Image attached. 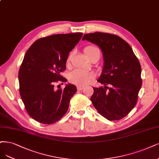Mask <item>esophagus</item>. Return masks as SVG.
<instances>
[{
    "mask_svg": "<svg viewBox=\"0 0 159 159\" xmlns=\"http://www.w3.org/2000/svg\"><path fill=\"white\" fill-rule=\"evenodd\" d=\"M84 88V86H78L77 87V89L78 90V91H81V90H82Z\"/></svg>",
    "mask_w": 159,
    "mask_h": 159,
    "instance_id": "esophagus-1",
    "label": "esophagus"
}]
</instances>
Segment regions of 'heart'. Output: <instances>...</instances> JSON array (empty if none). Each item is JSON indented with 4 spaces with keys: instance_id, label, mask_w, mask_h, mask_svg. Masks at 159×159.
Listing matches in <instances>:
<instances>
[{
    "instance_id": "obj_1",
    "label": "heart",
    "mask_w": 159,
    "mask_h": 159,
    "mask_svg": "<svg viewBox=\"0 0 159 159\" xmlns=\"http://www.w3.org/2000/svg\"><path fill=\"white\" fill-rule=\"evenodd\" d=\"M84 52L85 57L91 62L98 61L101 56V51L99 48L96 46L89 45L84 49ZM73 54L71 53L67 58V64H70L72 60ZM69 81L75 85L82 86L89 84L90 82L95 78V74L93 72H87L80 70H75L69 74Z\"/></svg>"
}]
</instances>
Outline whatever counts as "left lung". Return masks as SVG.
I'll list each match as a JSON object with an SVG mask.
<instances>
[{"label":"left lung","instance_id":"left-lung-1","mask_svg":"<svg viewBox=\"0 0 159 159\" xmlns=\"http://www.w3.org/2000/svg\"><path fill=\"white\" fill-rule=\"evenodd\" d=\"M82 40L99 47L104 59L102 72L97 80L104 87H93V105L108 120L123 118L135 106L142 85L138 58L128 43L116 35L95 32L85 34Z\"/></svg>","mask_w":159,"mask_h":159}]
</instances>
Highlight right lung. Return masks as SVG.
I'll return each mask as SVG.
<instances>
[{
    "label": "right lung",
    "instance_id": "right-lung-1",
    "mask_svg": "<svg viewBox=\"0 0 159 159\" xmlns=\"http://www.w3.org/2000/svg\"><path fill=\"white\" fill-rule=\"evenodd\" d=\"M82 35L73 33L40 38L27 51L18 73L20 93L27 113L36 121L54 124L66 113L77 89L70 84L57 89L54 83L66 81L61 74Z\"/></svg>",
    "mask_w": 159,
    "mask_h": 159
}]
</instances>
